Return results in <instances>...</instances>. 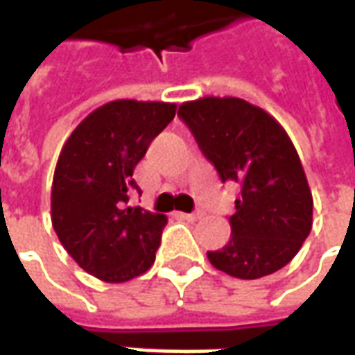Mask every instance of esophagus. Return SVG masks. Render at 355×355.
Masks as SVG:
<instances>
[{"instance_id": "34e87169", "label": "esophagus", "mask_w": 355, "mask_h": 355, "mask_svg": "<svg viewBox=\"0 0 355 355\" xmlns=\"http://www.w3.org/2000/svg\"><path fill=\"white\" fill-rule=\"evenodd\" d=\"M177 216L184 218V220H198V218L203 216V213H201V211H196V213H178Z\"/></svg>"}]
</instances>
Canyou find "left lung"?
<instances>
[{
    "label": "left lung",
    "mask_w": 355,
    "mask_h": 355,
    "mask_svg": "<svg viewBox=\"0 0 355 355\" xmlns=\"http://www.w3.org/2000/svg\"><path fill=\"white\" fill-rule=\"evenodd\" d=\"M178 116L223 182L241 186L230 241L209 262L239 279L289 264L312 230L313 200L289 135L268 112L236 96L184 102Z\"/></svg>",
    "instance_id": "1"
}]
</instances>
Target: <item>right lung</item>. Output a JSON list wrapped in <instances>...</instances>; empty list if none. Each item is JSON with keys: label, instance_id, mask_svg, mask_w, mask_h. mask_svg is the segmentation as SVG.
Returning a JSON list of instances; mask_svg holds the SVG:
<instances>
[{"label": "right lung", "instance_id": "obj_1", "mask_svg": "<svg viewBox=\"0 0 355 355\" xmlns=\"http://www.w3.org/2000/svg\"><path fill=\"white\" fill-rule=\"evenodd\" d=\"M175 114L171 102L112 101L91 112L60 150L53 228L73 261L102 282H129L154 264L167 216L125 205L129 190H139L135 167Z\"/></svg>", "mask_w": 355, "mask_h": 355}]
</instances>
